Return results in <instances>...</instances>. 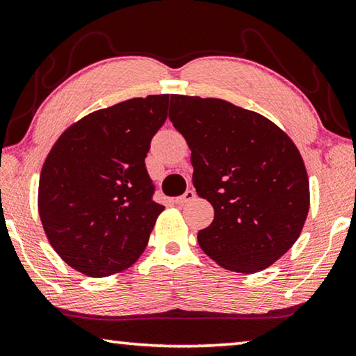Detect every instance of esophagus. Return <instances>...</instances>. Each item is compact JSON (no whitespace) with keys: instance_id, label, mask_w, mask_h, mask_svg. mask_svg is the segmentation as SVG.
Wrapping results in <instances>:
<instances>
[{"instance_id":"obj_1","label":"esophagus","mask_w":356,"mask_h":356,"mask_svg":"<svg viewBox=\"0 0 356 356\" xmlns=\"http://www.w3.org/2000/svg\"><path fill=\"white\" fill-rule=\"evenodd\" d=\"M195 197H196L195 190H186L182 196L176 197V204L184 205V204H186V202H190V200H193Z\"/></svg>"}]
</instances>
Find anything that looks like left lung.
<instances>
[{"mask_svg": "<svg viewBox=\"0 0 356 356\" xmlns=\"http://www.w3.org/2000/svg\"><path fill=\"white\" fill-rule=\"evenodd\" d=\"M170 120L191 149L193 185L215 210L197 241L219 266L269 268L293 248L309 209L308 174L288 135L216 98L171 95Z\"/></svg>", "mask_w": 356, "mask_h": 356, "instance_id": "1", "label": "left lung"}]
</instances>
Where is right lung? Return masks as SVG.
<instances>
[{
	"label": "right lung",
	"instance_id": "right-lung-1",
	"mask_svg": "<svg viewBox=\"0 0 356 356\" xmlns=\"http://www.w3.org/2000/svg\"><path fill=\"white\" fill-rule=\"evenodd\" d=\"M170 95L122 101L70 126L44 160L38 215L59 257L88 277L138 260L157 218L145 159L168 116Z\"/></svg>",
	"mask_w": 356,
	"mask_h": 356
}]
</instances>
